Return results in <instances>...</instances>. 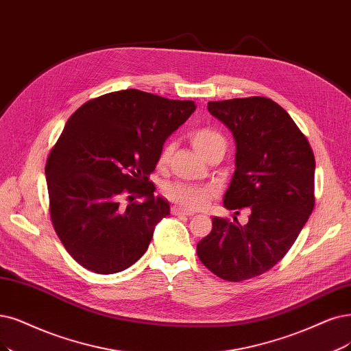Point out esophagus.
<instances>
[{
    "label": "esophagus",
    "mask_w": 351,
    "mask_h": 351,
    "mask_svg": "<svg viewBox=\"0 0 351 351\" xmlns=\"http://www.w3.org/2000/svg\"><path fill=\"white\" fill-rule=\"evenodd\" d=\"M171 213L173 215H186V217L193 215V211H189V210H185V208H178V206H172Z\"/></svg>",
    "instance_id": "34e87169"
}]
</instances>
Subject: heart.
<instances>
[{"instance_id": "1", "label": "heart", "mask_w": 351, "mask_h": 351, "mask_svg": "<svg viewBox=\"0 0 351 351\" xmlns=\"http://www.w3.org/2000/svg\"><path fill=\"white\" fill-rule=\"evenodd\" d=\"M192 146L206 160L215 152H226L227 141L221 133L215 130L202 128L192 134ZM175 152V141L169 140L162 146L159 152L158 163L165 166L171 160ZM163 195L173 204H178L185 210H202L215 197V189L213 186H195L182 182L166 184L163 186Z\"/></svg>"}]
</instances>
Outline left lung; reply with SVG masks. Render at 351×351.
Segmentation results:
<instances>
[{
    "mask_svg": "<svg viewBox=\"0 0 351 351\" xmlns=\"http://www.w3.org/2000/svg\"><path fill=\"white\" fill-rule=\"evenodd\" d=\"M236 140V172L224 206L249 208L240 224L214 217L197 244L202 265L228 282L265 274L280 262L314 210L315 158L305 134L279 104L265 97L208 102Z\"/></svg>",
    "mask_w": 351,
    "mask_h": 351,
    "instance_id": "left-lung-1",
    "label": "left lung"
}]
</instances>
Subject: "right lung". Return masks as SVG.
I'll list each match as a JSON object with an SVG mask.
<instances>
[{
    "label": "right lung",
    "instance_id": "1",
    "mask_svg": "<svg viewBox=\"0 0 351 351\" xmlns=\"http://www.w3.org/2000/svg\"><path fill=\"white\" fill-rule=\"evenodd\" d=\"M193 111V101L124 89L89 99L69 117L47 156L46 182L51 224L81 266L111 275L145 254L156 224L169 215L149 175L165 140Z\"/></svg>",
    "mask_w": 351,
    "mask_h": 351
}]
</instances>
